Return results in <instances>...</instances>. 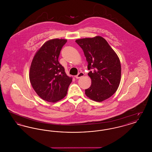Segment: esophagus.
Returning a JSON list of instances; mask_svg holds the SVG:
<instances>
[{"mask_svg": "<svg viewBox=\"0 0 152 152\" xmlns=\"http://www.w3.org/2000/svg\"><path fill=\"white\" fill-rule=\"evenodd\" d=\"M84 76V73L80 72L78 73L77 75H76V76H75V77H76L77 79H79L80 78L82 77L83 76Z\"/></svg>", "mask_w": 152, "mask_h": 152, "instance_id": "obj_1", "label": "esophagus"}]
</instances>
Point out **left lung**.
I'll list each match as a JSON object with an SVG mask.
<instances>
[{"mask_svg": "<svg viewBox=\"0 0 152 152\" xmlns=\"http://www.w3.org/2000/svg\"><path fill=\"white\" fill-rule=\"evenodd\" d=\"M88 62L91 87L85 89L88 97L101 102L108 99L118 89L121 80L120 59L105 39L100 36L77 39Z\"/></svg>", "mask_w": 152, "mask_h": 152, "instance_id": "8db88e82", "label": "left lung"}]
</instances>
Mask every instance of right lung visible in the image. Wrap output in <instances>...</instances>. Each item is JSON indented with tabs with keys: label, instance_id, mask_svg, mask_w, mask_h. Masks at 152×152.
<instances>
[{
	"label": "right lung",
	"instance_id": "add662e5",
	"mask_svg": "<svg viewBox=\"0 0 152 152\" xmlns=\"http://www.w3.org/2000/svg\"><path fill=\"white\" fill-rule=\"evenodd\" d=\"M66 39L46 42L36 52L31 63L29 77L37 95L45 101L55 102L67 94L72 78L68 76L58 58Z\"/></svg>",
	"mask_w": 152,
	"mask_h": 152
}]
</instances>
